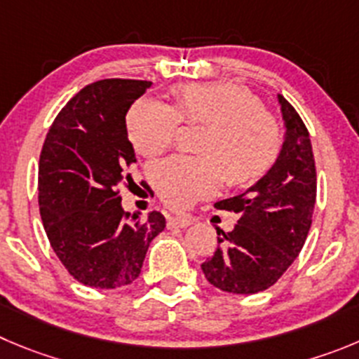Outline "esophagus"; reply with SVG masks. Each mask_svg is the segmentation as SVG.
I'll return each mask as SVG.
<instances>
[{
    "mask_svg": "<svg viewBox=\"0 0 359 359\" xmlns=\"http://www.w3.org/2000/svg\"><path fill=\"white\" fill-rule=\"evenodd\" d=\"M191 225V219H187V217H168V221H166V226H168L170 230L173 229H187V226Z\"/></svg>",
    "mask_w": 359,
    "mask_h": 359,
    "instance_id": "34e87169",
    "label": "esophagus"
}]
</instances>
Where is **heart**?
Instances as JSON below:
<instances>
[{
  "label": "heart",
  "mask_w": 359,
  "mask_h": 359,
  "mask_svg": "<svg viewBox=\"0 0 359 359\" xmlns=\"http://www.w3.org/2000/svg\"><path fill=\"white\" fill-rule=\"evenodd\" d=\"M182 120L209 127L198 145L203 156H175L154 166V187L172 209L212 196L225 177L233 186L255 184L276 163V118L250 88L230 81L182 85L177 106L156 97L136 100L127 113V134L136 152L156 157L172 147Z\"/></svg>",
  "instance_id": "heart-1"
}]
</instances>
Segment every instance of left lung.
Returning <instances> with one entry per match:
<instances>
[{
    "instance_id": "obj_1",
    "label": "left lung",
    "mask_w": 359,
    "mask_h": 359,
    "mask_svg": "<svg viewBox=\"0 0 359 359\" xmlns=\"http://www.w3.org/2000/svg\"><path fill=\"white\" fill-rule=\"evenodd\" d=\"M280 97L285 142L273 168L243 195L216 209L239 214L232 232L217 230L212 257L202 264L207 281L232 294H257L274 285L299 255L317 196L310 134L292 104Z\"/></svg>"
}]
</instances>
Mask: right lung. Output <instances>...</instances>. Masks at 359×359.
I'll list each match as a JSON object with an SVG mask.
<instances>
[{
    "instance_id": "right-lung-1",
    "label": "right lung",
    "mask_w": 359,
    "mask_h": 359,
    "mask_svg": "<svg viewBox=\"0 0 359 359\" xmlns=\"http://www.w3.org/2000/svg\"><path fill=\"white\" fill-rule=\"evenodd\" d=\"M150 81L100 79L58 113L39 161V207L51 248L70 276L95 289H118L142 273L147 250L166 226L123 212L120 189L133 182L134 149L126 115Z\"/></svg>"
}]
</instances>
